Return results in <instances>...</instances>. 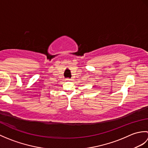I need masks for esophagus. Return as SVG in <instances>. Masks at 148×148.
<instances>
[{"label": "esophagus", "instance_id": "34e87169", "mask_svg": "<svg viewBox=\"0 0 148 148\" xmlns=\"http://www.w3.org/2000/svg\"><path fill=\"white\" fill-rule=\"evenodd\" d=\"M67 81H72V79H69V78H68V79H67Z\"/></svg>", "mask_w": 148, "mask_h": 148}]
</instances>
